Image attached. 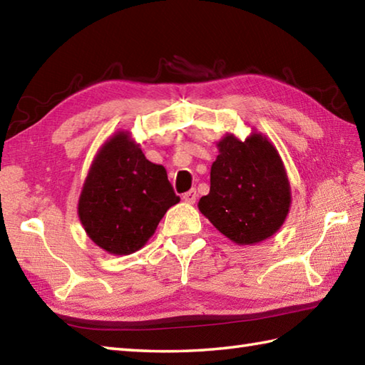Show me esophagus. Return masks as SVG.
Returning a JSON list of instances; mask_svg holds the SVG:
<instances>
[{
    "label": "esophagus",
    "mask_w": 365,
    "mask_h": 365,
    "mask_svg": "<svg viewBox=\"0 0 365 365\" xmlns=\"http://www.w3.org/2000/svg\"><path fill=\"white\" fill-rule=\"evenodd\" d=\"M196 199H197L196 190H190V191H187L183 195V200H185V202H188V204H195Z\"/></svg>",
    "instance_id": "34e87169"
}]
</instances>
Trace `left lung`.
<instances>
[{"label": "left lung", "mask_w": 365, "mask_h": 365, "mask_svg": "<svg viewBox=\"0 0 365 365\" xmlns=\"http://www.w3.org/2000/svg\"><path fill=\"white\" fill-rule=\"evenodd\" d=\"M210 170V192L199 210L237 245H255L281 229L292 202L289 177L276 147L262 133L245 141L226 135Z\"/></svg>", "instance_id": "1"}]
</instances>
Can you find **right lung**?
Instances as JSON below:
<instances>
[{
    "label": "right lung",
    "instance_id": "obj_1",
    "mask_svg": "<svg viewBox=\"0 0 365 365\" xmlns=\"http://www.w3.org/2000/svg\"><path fill=\"white\" fill-rule=\"evenodd\" d=\"M180 202L166 169L144 157L127 131L100 147L84 180L78 216L97 246L114 255L141 250L170 207Z\"/></svg>",
    "mask_w": 365,
    "mask_h": 365
}]
</instances>
